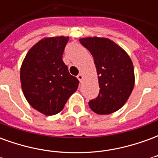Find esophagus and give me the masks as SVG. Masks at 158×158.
<instances>
[{
	"instance_id": "obj_1",
	"label": "esophagus",
	"mask_w": 158,
	"mask_h": 158,
	"mask_svg": "<svg viewBox=\"0 0 158 158\" xmlns=\"http://www.w3.org/2000/svg\"><path fill=\"white\" fill-rule=\"evenodd\" d=\"M77 78L79 79V81H82L83 79H84V75H83V73H79V75L77 76Z\"/></svg>"
}]
</instances>
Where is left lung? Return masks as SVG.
<instances>
[{
  "mask_svg": "<svg viewBox=\"0 0 158 158\" xmlns=\"http://www.w3.org/2000/svg\"><path fill=\"white\" fill-rule=\"evenodd\" d=\"M79 42L91 53L98 75L100 92L96 99L89 101L90 109L100 115L117 112L128 101L135 85L131 59L108 38L87 37Z\"/></svg>",
  "mask_w": 158,
  "mask_h": 158,
  "instance_id": "8db88e82",
  "label": "left lung"
}]
</instances>
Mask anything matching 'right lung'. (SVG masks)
<instances>
[{"mask_svg":"<svg viewBox=\"0 0 158 158\" xmlns=\"http://www.w3.org/2000/svg\"><path fill=\"white\" fill-rule=\"evenodd\" d=\"M69 36L45 37L29 49L20 69L23 93L29 105L45 116L60 113L79 80L69 72L62 54Z\"/></svg>","mask_w":158,"mask_h":158,"instance_id":"1","label":"right lung"}]
</instances>
